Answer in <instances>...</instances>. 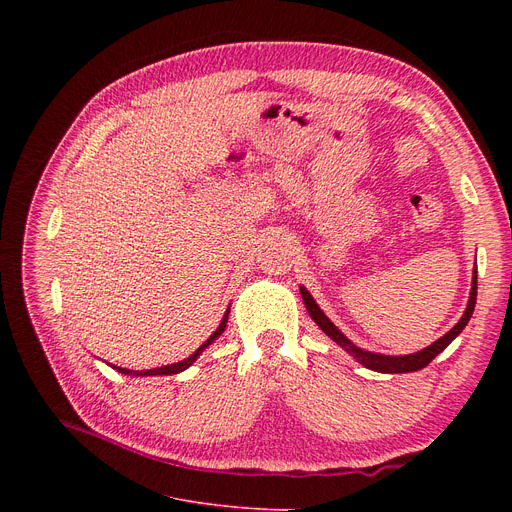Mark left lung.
I'll use <instances>...</instances> for the list:
<instances>
[{
    "instance_id": "left-lung-1",
    "label": "left lung",
    "mask_w": 512,
    "mask_h": 512,
    "mask_svg": "<svg viewBox=\"0 0 512 512\" xmlns=\"http://www.w3.org/2000/svg\"><path fill=\"white\" fill-rule=\"evenodd\" d=\"M301 297H303L305 307H307V311H309V315H311V319L315 321V324H317L321 330H324L334 342H338L346 353H351L361 365H365V367H369V369H373V371H382V373H409V371L423 369L425 365L432 363V361L444 351V348H446L456 336H459V334L463 332V328L469 324V319H471L473 309H475V299H477V272L473 274V288H471V297H469L467 311H465V315L459 319V324H456L450 332H446L440 340H436L434 344H429L427 348H423V351H419V353H415V355H405V357H388V355H375V353L363 351V348L355 346L351 340H348V338L332 324V321L324 315V311H321V309L315 305L313 297H311V294H309L305 288H301Z\"/></svg>"
}]
</instances>
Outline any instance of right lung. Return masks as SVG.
I'll use <instances>...</instances> for the list:
<instances>
[{"label": "right lung", "mask_w": 512, "mask_h": 512, "mask_svg": "<svg viewBox=\"0 0 512 512\" xmlns=\"http://www.w3.org/2000/svg\"><path fill=\"white\" fill-rule=\"evenodd\" d=\"M226 324H228V313L224 315V319H222V324H220V328L215 330L209 338H207V342L205 344H201L197 351L188 357V359H184V361H180V363H174V365H166V367H157V369H147V371H132V369H124V367H114V369H118L120 373H124V375H172V373H180V371H184L186 367H191L195 361H197V357L205 351V348L218 338L222 332H224V328H226Z\"/></svg>", "instance_id": "1"}]
</instances>
